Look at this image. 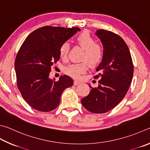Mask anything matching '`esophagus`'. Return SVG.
Listing matches in <instances>:
<instances>
[{"instance_id": "esophagus-1", "label": "esophagus", "mask_w": 150, "mask_h": 150, "mask_svg": "<svg viewBox=\"0 0 150 150\" xmlns=\"http://www.w3.org/2000/svg\"><path fill=\"white\" fill-rule=\"evenodd\" d=\"M80 83V81L76 80H75L74 81V86L79 85Z\"/></svg>"}]
</instances>
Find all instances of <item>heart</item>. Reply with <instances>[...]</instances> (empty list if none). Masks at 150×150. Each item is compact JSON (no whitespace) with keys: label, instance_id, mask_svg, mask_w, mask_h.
Instances as JSON below:
<instances>
[{"label":"heart","instance_id":"obj_1","mask_svg":"<svg viewBox=\"0 0 150 150\" xmlns=\"http://www.w3.org/2000/svg\"><path fill=\"white\" fill-rule=\"evenodd\" d=\"M76 42L83 49L82 59L86 60L91 67H96L100 64L103 57V50L102 47L96 43V40L87 31H83L76 36ZM70 50V45L68 42L61 44L59 48L60 57L64 59L67 57ZM88 64L86 62L72 64L65 68V72L70 76L78 78L81 74L88 70Z\"/></svg>","mask_w":150,"mask_h":150}]
</instances>
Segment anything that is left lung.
Segmentation results:
<instances>
[{"label":"left lung","mask_w":150,"mask_h":150,"mask_svg":"<svg viewBox=\"0 0 150 150\" xmlns=\"http://www.w3.org/2000/svg\"><path fill=\"white\" fill-rule=\"evenodd\" d=\"M103 45V57L96 68L98 87L92 88L82 99V105L93 113H104L116 107L127 94L132 82L134 66L129 49L123 39L112 31L97 30Z\"/></svg>","instance_id":"obj_1"}]
</instances>
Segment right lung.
Here are the masks:
<instances>
[{
    "label": "right lung",
    "mask_w": 150,
    "mask_h": 150,
    "mask_svg": "<svg viewBox=\"0 0 150 150\" xmlns=\"http://www.w3.org/2000/svg\"><path fill=\"white\" fill-rule=\"evenodd\" d=\"M78 31L77 27L44 26L31 32L21 46L14 64L17 86L34 109L49 112L57 108L63 91L73 85V80L67 75L54 82L49 74L60 59V46Z\"/></svg>",
    "instance_id": "right-lung-1"
}]
</instances>
